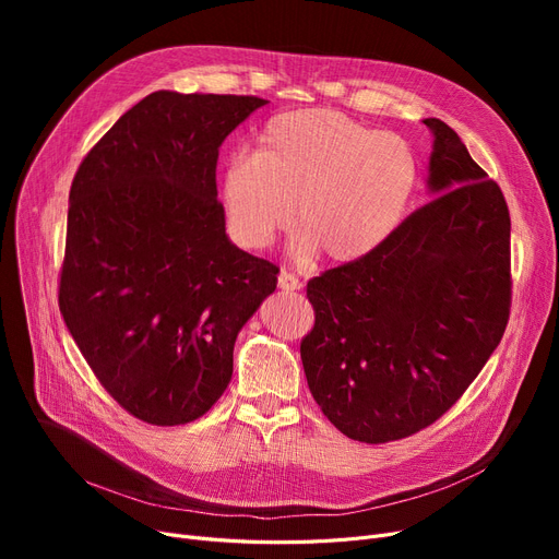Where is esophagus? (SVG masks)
I'll return each instance as SVG.
<instances>
[{
  "label": "esophagus",
  "instance_id": "34e87169",
  "mask_svg": "<svg viewBox=\"0 0 559 559\" xmlns=\"http://www.w3.org/2000/svg\"><path fill=\"white\" fill-rule=\"evenodd\" d=\"M278 287H281V289H287V292H295V289H301L304 283H301L295 274L281 272V274H278Z\"/></svg>",
  "mask_w": 559,
  "mask_h": 559
}]
</instances>
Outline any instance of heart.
Masks as SVG:
<instances>
[{"instance_id":"obj_1","label":"heart","mask_w":559,"mask_h":559,"mask_svg":"<svg viewBox=\"0 0 559 559\" xmlns=\"http://www.w3.org/2000/svg\"><path fill=\"white\" fill-rule=\"evenodd\" d=\"M417 188L409 144L326 108L281 112L262 127L251 156H230L219 199L230 238L267 247L292 224L299 251L354 262L399 228Z\"/></svg>"}]
</instances>
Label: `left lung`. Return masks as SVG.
I'll list each match as a JSON object with an SVG mask.
<instances>
[{"label":"left lung","mask_w":559,"mask_h":559,"mask_svg":"<svg viewBox=\"0 0 559 559\" xmlns=\"http://www.w3.org/2000/svg\"><path fill=\"white\" fill-rule=\"evenodd\" d=\"M435 199L369 255L308 281V388L350 439L385 444L435 424L501 342L512 304L510 211L460 135L437 117Z\"/></svg>","instance_id":"left-lung-1"}]
</instances>
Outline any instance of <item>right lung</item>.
I'll list each match as a JSON object with an SVG mask.
<instances>
[{"label":"right lung","instance_id":"obj_1","mask_svg":"<svg viewBox=\"0 0 559 559\" xmlns=\"http://www.w3.org/2000/svg\"><path fill=\"white\" fill-rule=\"evenodd\" d=\"M264 104L152 93L74 174L58 308L102 388L140 421L209 413L235 337L276 289L274 262L230 245L215 183L224 138Z\"/></svg>","mask_w":559,"mask_h":559}]
</instances>
